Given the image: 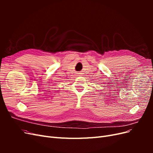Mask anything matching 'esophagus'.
I'll return each mask as SVG.
<instances>
[{"label":"esophagus","instance_id":"1","mask_svg":"<svg viewBox=\"0 0 153 153\" xmlns=\"http://www.w3.org/2000/svg\"><path fill=\"white\" fill-rule=\"evenodd\" d=\"M79 74H80V73H78V75H77V76H79V75H80Z\"/></svg>","mask_w":153,"mask_h":153}]
</instances>
